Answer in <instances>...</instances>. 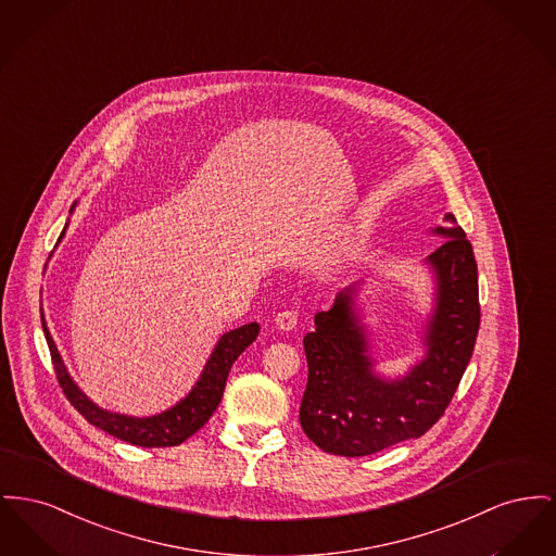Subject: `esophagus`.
<instances>
[{
	"label": "esophagus",
	"mask_w": 556,
	"mask_h": 556,
	"mask_svg": "<svg viewBox=\"0 0 556 556\" xmlns=\"http://www.w3.org/2000/svg\"><path fill=\"white\" fill-rule=\"evenodd\" d=\"M295 324H298V313L295 311H281L275 317V326L279 327L281 331H292Z\"/></svg>",
	"instance_id": "34e87169"
}]
</instances>
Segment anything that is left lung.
<instances>
[{"mask_svg": "<svg viewBox=\"0 0 556 556\" xmlns=\"http://www.w3.org/2000/svg\"><path fill=\"white\" fill-rule=\"evenodd\" d=\"M447 229L432 232L447 241L426 262L437 281L434 313L426 327L425 359L403 378L384 380L374 371L365 327L355 313L357 288L336 295L329 311L315 315L304 336L308 382L300 403V425L327 454L359 457L418 439L439 422L472 357L479 324L477 261L454 214Z\"/></svg>", "mask_w": 556, "mask_h": 556, "instance_id": "left-lung-1", "label": "left lung"}]
</instances>
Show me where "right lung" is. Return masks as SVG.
<instances>
[{"instance_id":"right-lung-1","label":"right lung","mask_w":556,"mask_h":556,"mask_svg":"<svg viewBox=\"0 0 556 556\" xmlns=\"http://www.w3.org/2000/svg\"><path fill=\"white\" fill-rule=\"evenodd\" d=\"M65 229L61 232V239L65 235ZM41 326H43V333L48 340V349L52 355L59 384L65 392L66 399L71 401V405L90 425L97 426L100 430H104L126 443L138 445V447H174V445H180L182 441H187L191 434H195L197 430L205 425L212 418V414L216 412L225 387H227V378H229L232 363L258 338V331H261L258 324H248V326L237 327L232 331H227L225 336H220V340H218L212 357L205 363L203 374L197 380L193 391L189 392L180 403H176L174 407L165 409L157 416L131 418V416H122V414L100 409L99 405H94L84 392L79 391V387L71 380L65 363L61 359V353L46 327L43 313H41Z\"/></svg>"}]
</instances>
